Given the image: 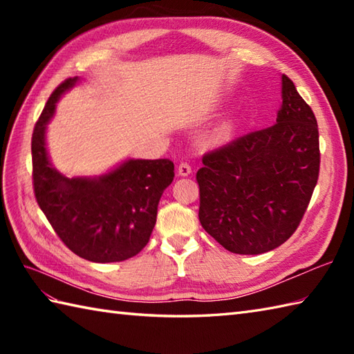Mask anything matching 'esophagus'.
<instances>
[{
  "mask_svg": "<svg viewBox=\"0 0 354 354\" xmlns=\"http://www.w3.org/2000/svg\"><path fill=\"white\" fill-rule=\"evenodd\" d=\"M178 175L179 176H189L192 175V165L189 162H181L178 165Z\"/></svg>",
  "mask_w": 354,
  "mask_h": 354,
  "instance_id": "esophagus-1",
  "label": "esophagus"
}]
</instances>
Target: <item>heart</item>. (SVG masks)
<instances>
[{"instance_id":"obj_1","label":"heart","mask_w":354,"mask_h":354,"mask_svg":"<svg viewBox=\"0 0 354 354\" xmlns=\"http://www.w3.org/2000/svg\"><path fill=\"white\" fill-rule=\"evenodd\" d=\"M231 131H232V124L231 123H228V124H225L222 129H221V132H219V135L221 137H227V135H230L231 133Z\"/></svg>"}]
</instances>
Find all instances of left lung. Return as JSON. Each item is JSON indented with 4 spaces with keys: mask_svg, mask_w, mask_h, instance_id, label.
Returning <instances> with one entry per match:
<instances>
[{
    "mask_svg": "<svg viewBox=\"0 0 354 354\" xmlns=\"http://www.w3.org/2000/svg\"><path fill=\"white\" fill-rule=\"evenodd\" d=\"M277 123L207 152L199 184V221L225 250L272 251L301 222L319 175L317 118L281 76Z\"/></svg>",
    "mask_w": 354,
    "mask_h": 354,
    "instance_id": "1",
    "label": "left lung"
}]
</instances>
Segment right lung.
<instances>
[{
  "label": "right lung",
  "mask_w": 354,
  "mask_h": 354,
  "mask_svg": "<svg viewBox=\"0 0 354 354\" xmlns=\"http://www.w3.org/2000/svg\"><path fill=\"white\" fill-rule=\"evenodd\" d=\"M77 82L59 85L45 104L32 137L33 190L59 239L79 257L95 263L123 261L149 242L162 192L171 184L170 160H127L97 178H66L53 167L45 127L56 102Z\"/></svg>",
  "instance_id": "add662e5"
}]
</instances>
